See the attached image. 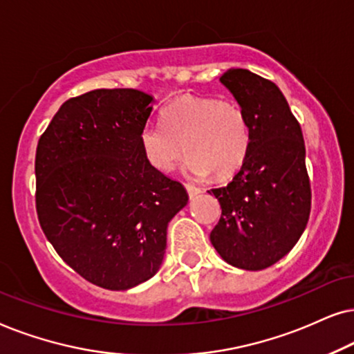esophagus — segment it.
<instances>
[{"mask_svg":"<svg viewBox=\"0 0 354 354\" xmlns=\"http://www.w3.org/2000/svg\"><path fill=\"white\" fill-rule=\"evenodd\" d=\"M185 186H186V191H187V194H189V197H196L197 194H201L202 192L201 187H196L192 185H185Z\"/></svg>","mask_w":354,"mask_h":354,"instance_id":"1","label":"esophagus"}]
</instances>
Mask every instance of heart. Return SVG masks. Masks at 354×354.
<instances>
[{
  "label": "heart",
  "mask_w": 354,
  "mask_h": 354,
  "mask_svg": "<svg viewBox=\"0 0 354 354\" xmlns=\"http://www.w3.org/2000/svg\"><path fill=\"white\" fill-rule=\"evenodd\" d=\"M162 126L145 124L139 144L157 171L168 173L187 157L186 171L218 180L233 176L251 147V128L241 105L214 97L183 95L162 111Z\"/></svg>",
  "instance_id": "1"
}]
</instances>
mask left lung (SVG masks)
Listing matches in <instances>:
<instances>
[{"label": "left lung", "mask_w": 354, "mask_h": 354, "mask_svg": "<svg viewBox=\"0 0 354 354\" xmlns=\"http://www.w3.org/2000/svg\"><path fill=\"white\" fill-rule=\"evenodd\" d=\"M220 82L246 113L251 147L225 187L209 191L221 216L210 241L225 262L262 270L288 254L310 214V183L301 126L272 81L248 69H228Z\"/></svg>", "instance_id": "8db88e82"}]
</instances>
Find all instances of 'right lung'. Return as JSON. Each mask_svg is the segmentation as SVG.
Segmentation results:
<instances>
[{
	"label": "right lung",
	"instance_id": "right-lung-1",
	"mask_svg": "<svg viewBox=\"0 0 354 354\" xmlns=\"http://www.w3.org/2000/svg\"><path fill=\"white\" fill-rule=\"evenodd\" d=\"M152 102L136 88L69 98L37 145L41 230L73 270L106 290L152 279L169 220L189 199L185 186L150 167L140 150Z\"/></svg>",
	"mask_w": 354,
	"mask_h": 354
}]
</instances>
